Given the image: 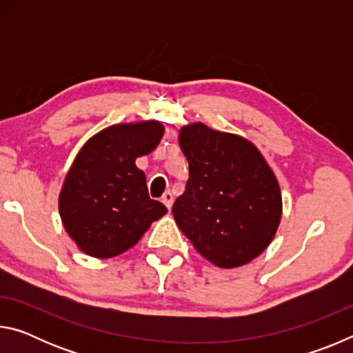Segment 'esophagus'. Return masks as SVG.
Masks as SVG:
<instances>
[{
    "mask_svg": "<svg viewBox=\"0 0 353 353\" xmlns=\"http://www.w3.org/2000/svg\"><path fill=\"white\" fill-rule=\"evenodd\" d=\"M162 202L166 205V208H168V210H171L172 202H174V198H172V194L170 193V191H166V193L162 196Z\"/></svg>",
    "mask_w": 353,
    "mask_h": 353,
    "instance_id": "obj_1",
    "label": "esophagus"
}]
</instances>
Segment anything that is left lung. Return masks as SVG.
<instances>
[{"label":"left lung","mask_w":353,"mask_h":353,"mask_svg":"<svg viewBox=\"0 0 353 353\" xmlns=\"http://www.w3.org/2000/svg\"><path fill=\"white\" fill-rule=\"evenodd\" d=\"M190 179L172 216L194 249L223 270L256 259L282 219V193L254 143L191 123L179 132Z\"/></svg>","instance_id":"1"}]
</instances>
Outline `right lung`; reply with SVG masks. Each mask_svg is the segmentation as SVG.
I'll list each match as a JSON object with an SVG mask.
<instances>
[{
	"label": "right lung",
	"mask_w": 353,
	"mask_h": 353,
	"mask_svg": "<svg viewBox=\"0 0 353 353\" xmlns=\"http://www.w3.org/2000/svg\"><path fill=\"white\" fill-rule=\"evenodd\" d=\"M163 132L155 119L113 124L77 152L59 194V213L83 254L112 259L126 252L168 212L149 198L145 172L135 165L159 146Z\"/></svg>",
	"instance_id": "add662e5"
}]
</instances>
